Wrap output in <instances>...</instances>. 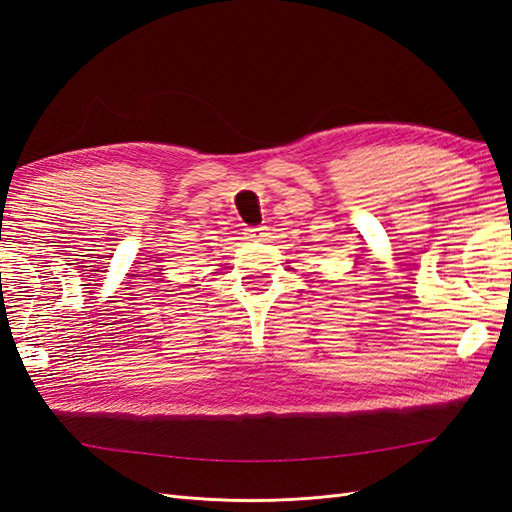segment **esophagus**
Listing matches in <instances>:
<instances>
[{"mask_svg":"<svg viewBox=\"0 0 512 512\" xmlns=\"http://www.w3.org/2000/svg\"><path fill=\"white\" fill-rule=\"evenodd\" d=\"M243 235H245V239H262V237L267 235V228H265V226H260V228H247V230L243 232Z\"/></svg>","mask_w":512,"mask_h":512,"instance_id":"34e87169","label":"esophagus"}]
</instances>
